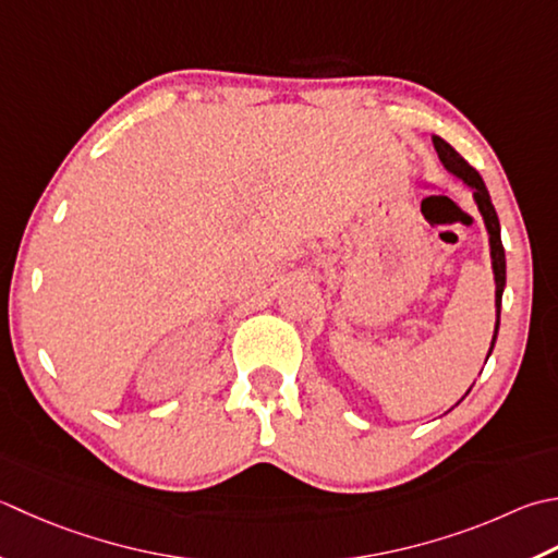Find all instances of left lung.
<instances>
[{"instance_id": "left-lung-1", "label": "left lung", "mask_w": 558, "mask_h": 558, "mask_svg": "<svg viewBox=\"0 0 558 558\" xmlns=\"http://www.w3.org/2000/svg\"><path fill=\"white\" fill-rule=\"evenodd\" d=\"M433 145H435V151H438L442 167L450 171L452 177L464 181L469 189H472L474 203L478 207V213H482V217H484V225H486V232H488L490 268H494V280H496V329H494V338H490V348H488V355H490V351H494V345H496V338H498L500 302H504V290H506V251H504V244H500V222H498L496 207H494V203H490L486 183H484L482 177H478V171L474 167H469V163L460 157V151H457L452 145H447L442 137L435 135ZM488 355H486V360H488ZM466 395H469V391H466Z\"/></svg>"}]
</instances>
